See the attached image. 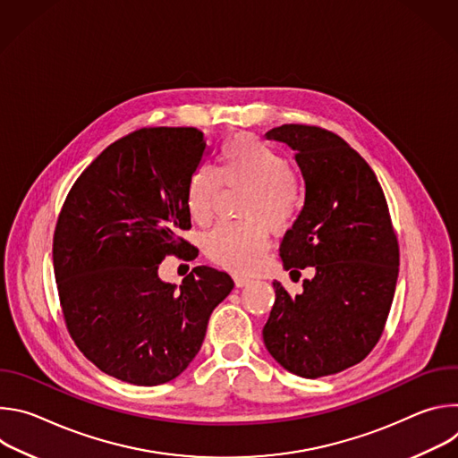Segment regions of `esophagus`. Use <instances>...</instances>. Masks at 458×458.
I'll return each mask as SVG.
<instances>
[{"instance_id":"1","label":"esophagus","mask_w":458,"mask_h":458,"mask_svg":"<svg viewBox=\"0 0 458 458\" xmlns=\"http://www.w3.org/2000/svg\"><path fill=\"white\" fill-rule=\"evenodd\" d=\"M233 283H235V286H237V288H242V286L250 284V283H251V279L242 277V276H233Z\"/></svg>"}]
</instances>
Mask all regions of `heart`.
Returning <instances> with one entry per match:
<instances>
[{"label":"heart","instance_id":"heart-1","mask_svg":"<svg viewBox=\"0 0 458 458\" xmlns=\"http://www.w3.org/2000/svg\"><path fill=\"white\" fill-rule=\"evenodd\" d=\"M225 184L246 190L239 210L244 221L217 225L207 233L203 246L216 265L232 272H251L268 250V228L283 232L297 219L304 186L283 152L246 134L223 145L219 168L201 163L190 174L186 208L195 223L212 221Z\"/></svg>","mask_w":458,"mask_h":458}]
</instances>
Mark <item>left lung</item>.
Here are the masks:
<instances>
[{
    "label": "left lung",
    "mask_w": 458,
    "mask_h": 458,
    "mask_svg": "<svg viewBox=\"0 0 458 458\" xmlns=\"http://www.w3.org/2000/svg\"><path fill=\"white\" fill-rule=\"evenodd\" d=\"M295 150L304 207L281 242L286 270L315 268L292 295L274 281L263 339L288 371L317 378L359 364L378 343L399 277V241L380 182L343 138L322 126L267 132Z\"/></svg>",
    "instance_id": "obj_1"
}]
</instances>
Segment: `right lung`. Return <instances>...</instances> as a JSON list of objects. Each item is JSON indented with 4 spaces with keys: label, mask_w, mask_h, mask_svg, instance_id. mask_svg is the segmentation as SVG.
<instances>
[{
    "label": "right lung",
    "mask_w": 458,
    "mask_h": 458,
    "mask_svg": "<svg viewBox=\"0 0 458 458\" xmlns=\"http://www.w3.org/2000/svg\"><path fill=\"white\" fill-rule=\"evenodd\" d=\"M207 143L191 126H145L106 147L59 212L52 263L67 330L101 371L138 386L181 375L201 350L226 272L195 267L179 288L157 276L168 255L193 259L186 182Z\"/></svg>",
    "instance_id": "right-lung-1"
}]
</instances>
